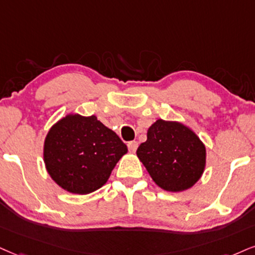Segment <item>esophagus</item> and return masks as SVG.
Segmentation results:
<instances>
[{
    "mask_svg": "<svg viewBox=\"0 0 255 255\" xmlns=\"http://www.w3.org/2000/svg\"><path fill=\"white\" fill-rule=\"evenodd\" d=\"M128 150H130L131 152H134L137 150V147H138V143L136 142V140H132V142H128Z\"/></svg>",
    "mask_w": 255,
    "mask_h": 255,
    "instance_id": "1",
    "label": "esophagus"
}]
</instances>
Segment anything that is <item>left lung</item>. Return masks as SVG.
<instances>
[{"label":"left lung","instance_id":"8db88e82","mask_svg":"<svg viewBox=\"0 0 255 255\" xmlns=\"http://www.w3.org/2000/svg\"><path fill=\"white\" fill-rule=\"evenodd\" d=\"M137 156L155 183L168 191H182L200 180L206 165V147L190 128L158 119L147 130Z\"/></svg>","mask_w":255,"mask_h":255}]
</instances>
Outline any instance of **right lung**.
I'll use <instances>...</instances> for the list:
<instances>
[{
	"label": "right lung",
	"instance_id": "right-lung-1",
	"mask_svg": "<svg viewBox=\"0 0 255 255\" xmlns=\"http://www.w3.org/2000/svg\"><path fill=\"white\" fill-rule=\"evenodd\" d=\"M128 146L96 116L68 115L47 133L46 169L62 189L90 194L109 180Z\"/></svg>",
	"mask_w": 255,
	"mask_h": 255
}]
</instances>
